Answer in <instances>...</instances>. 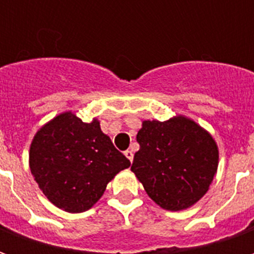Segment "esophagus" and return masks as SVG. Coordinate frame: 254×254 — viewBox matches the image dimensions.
I'll list each match as a JSON object with an SVG mask.
<instances>
[{
  "label": "esophagus",
  "instance_id": "obj_1",
  "mask_svg": "<svg viewBox=\"0 0 254 254\" xmlns=\"http://www.w3.org/2000/svg\"><path fill=\"white\" fill-rule=\"evenodd\" d=\"M133 155H134V154H133L132 149H127V151H125V156H127V159L130 160V162L133 160Z\"/></svg>",
  "mask_w": 254,
  "mask_h": 254
}]
</instances>
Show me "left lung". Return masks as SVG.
I'll list each match as a JSON object with an SVG mask.
<instances>
[{
    "mask_svg": "<svg viewBox=\"0 0 254 254\" xmlns=\"http://www.w3.org/2000/svg\"><path fill=\"white\" fill-rule=\"evenodd\" d=\"M140 149L130 170L159 207L182 211L209 189L219 163L216 141L185 116L167 121H143L137 133Z\"/></svg>",
    "mask_w": 254,
    "mask_h": 254,
    "instance_id": "left-lung-1",
    "label": "left lung"
}]
</instances>
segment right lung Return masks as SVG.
Returning <instances> with one entry per match:
<instances>
[{"label":"right lung","instance_id":"add662e5","mask_svg":"<svg viewBox=\"0 0 254 254\" xmlns=\"http://www.w3.org/2000/svg\"><path fill=\"white\" fill-rule=\"evenodd\" d=\"M129 166L96 118L83 122L72 111L45 124L30 147V169L39 189L70 213L88 211L107 184Z\"/></svg>","mask_w":254,"mask_h":254}]
</instances>
